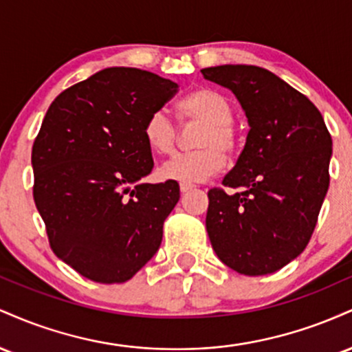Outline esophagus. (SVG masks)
I'll return each instance as SVG.
<instances>
[{"label":"esophagus","instance_id":"obj_1","mask_svg":"<svg viewBox=\"0 0 352 352\" xmlns=\"http://www.w3.org/2000/svg\"><path fill=\"white\" fill-rule=\"evenodd\" d=\"M193 188H195V185H192V184H180L182 193H188L190 190H193Z\"/></svg>","mask_w":352,"mask_h":352}]
</instances>
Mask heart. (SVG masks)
Instances as JSON below:
<instances>
[{
    "instance_id": "b5f03b06",
    "label": "heart",
    "mask_w": 352,
    "mask_h": 352,
    "mask_svg": "<svg viewBox=\"0 0 352 352\" xmlns=\"http://www.w3.org/2000/svg\"><path fill=\"white\" fill-rule=\"evenodd\" d=\"M182 120L201 122L195 145L199 151L180 153L162 165L164 179L195 184L215 175L225 167V152H236L238 132L233 125V109L225 96L213 89H197L177 104ZM142 134L152 152L170 155L177 147V129L164 111H155L145 120Z\"/></svg>"
}]
</instances>
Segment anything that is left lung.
<instances>
[{"instance_id":"1","label":"left lung","mask_w":352,"mask_h":352,"mask_svg":"<svg viewBox=\"0 0 352 352\" xmlns=\"http://www.w3.org/2000/svg\"><path fill=\"white\" fill-rule=\"evenodd\" d=\"M230 89L248 119L243 152L208 192V238L217 256L246 276L281 270L308 245L329 187L333 140L311 100L258 66L201 69Z\"/></svg>"}]
</instances>
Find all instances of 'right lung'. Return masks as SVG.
I'll return each instance as SVG.
<instances>
[{"instance_id": "obj_1", "label": "right lung", "mask_w": 352, "mask_h": 352, "mask_svg": "<svg viewBox=\"0 0 352 352\" xmlns=\"http://www.w3.org/2000/svg\"><path fill=\"white\" fill-rule=\"evenodd\" d=\"M177 89L153 72L107 67L60 92L44 116L31 155L34 204L52 252L89 280H131L162 243L180 188L142 182L153 168L142 129Z\"/></svg>"}]
</instances>
